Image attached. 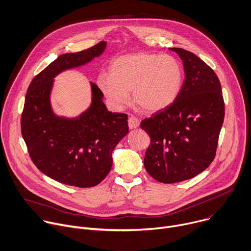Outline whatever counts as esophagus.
Returning a JSON list of instances; mask_svg holds the SVG:
<instances>
[{
    "mask_svg": "<svg viewBox=\"0 0 251 251\" xmlns=\"http://www.w3.org/2000/svg\"><path fill=\"white\" fill-rule=\"evenodd\" d=\"M139 126V121L137 118L131 116L129 119H128V127L129 129H134V128H137Z\"/></svg>",
    "mask_w": 251,
    "mask_h": 251,
    "instance_id": "1",
    "label": "esophagus"
}]
</instances>
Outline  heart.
Here are the masks:
<instances>
[{
	"mask_svg": "<svg viewBox=\"0 0 251 251\" xmlns=\"http://www.w3.org/2000/svg\"><path fill=\"white\" fill-rule=\"evenodd\" d=\"M183 83V70L170 55L139 52L114 60L111 75L101 74L98 85L109 102L120 108L128 101L132 91L133 103L149 113L169 107L178 97Z\"/></svg>",
	"mask_w": 251,
	"mask_h": 251,
	"instance_id": "obj_1",
	"label": "heart"
}]
</instances>
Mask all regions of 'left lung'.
<instances>
[{
    "label": "left lung",
    "mask_w": 251,
    "mask_h": 251,
    "mask_svg": "<svg viewBox=\"0 0 251 251\" xmlns=\"http://www.w3.org/2000/svg\"><path fill=\"white\" fill-rule=\"evenodd\" d=\"M169 49L183 62L182 89L173 104L140 124L151 138L145 170L165 184L191 179L210 166L225 118L222 87L214 70L188 50Z\"/></svg>",
    "instance_id": "1"
}]
</instances>
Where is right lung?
I'll use <instances>...</instances> for the list:
<instances>
[{
	"label": "right lung",
	"mask_w": 251,
	"mask_h": 251,
	"mask_svg": "<svg viewBox=\"0 0 251 251\" xmlns=\"http://www.w3.org/2000/svg\"><path fill=\"white\" fill-rule=\"evenodd\" d=\"M106 41L58 56L31 81L22 114V134L34 165L46 176L80 188L101 183L113 165L112 153L128 132L127 116L109 112L104 94L92 82L90 106L74 118L58 116L51 106L54 78L101 56Z\"/></svg>",
	"instance_id": "obj_1"
}]
</instances>
